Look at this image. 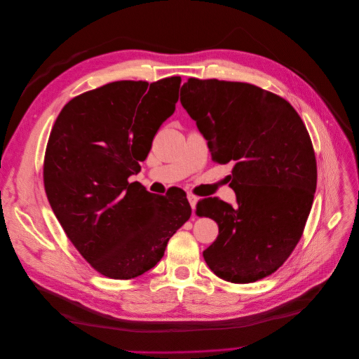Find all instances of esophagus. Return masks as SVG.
<instances>
[{
	"label": "esophagus",
	"instance_id": "esophagus-1",
	"mask_svg": "<svg viewBox=\"0 0 359 359\" xmlns=\"http://www.w3.org/2000/svg\"><path fill=\"white\" fill-rule=\"evenodd\" d=\"M187 198H189L190 206H191V209L194 210V209H196V206H197V201H198V198H197L194 194H191V193L187 194Z\"/></svg>",
	"mask_w": 359,
	"mask_h": 359
}]
</instances>
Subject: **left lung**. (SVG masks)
Here are the masks:
<instances>
[{
    "instance_id": "8db88e82",
    "label": "left lung",
    "mask_w": 359,
    "mask_h": 359,
    "mask_svg": "<svg viewBox=\"0 0 359 359\" xmlns=\"http://www.w3.org/2000/svg\"><path fill=\"white\" fill-rule=\"evenodd\" d=\"M181 105L208 140L212 159L233 163L229 185L236 206L216 197L197 204V215L219 226L204 260L232 283L271 275L298 244L317 187L314 150L301 116L275 93L216 79H189Z\"/></svg>"
}]
</instances>
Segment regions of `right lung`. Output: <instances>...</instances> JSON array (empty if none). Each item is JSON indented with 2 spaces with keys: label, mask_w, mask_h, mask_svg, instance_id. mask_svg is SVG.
<instances>
[{
  "label": "right lung",
  "mask_w": 359,
  "mask_h": 359,
  "mask_svg": "<svg viewBox=\"0 0 359 359\" xmlns=\"http://www.w3.org/2000/svg\"><path fill=\"white\" fill-rule=\"evenodd\" d=\"M180 84L181 77L108 83L68 102L50 131L43 163L50 208L79 252L111 279L155 267L191 216L182 190L153 196L128 182L174 114Z\"/></svg>",
  "instance_id": "add662e5"
}]
</instances>
